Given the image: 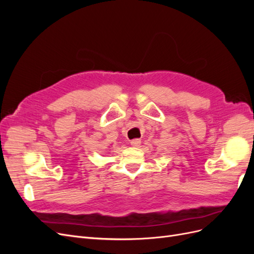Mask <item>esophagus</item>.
<instances>
[{"label": "esophagus", "instance_id": "34e87169", "mask_svg": "<svg viewBox=\"0 0 254 254\" xmlns=\"http://www.w3.org/2000/svg\"><path fill=\"white\" fill-rule=\"evenodd\" d=\"M130 144H131V146H134V147H137V146H140L141 141L139 139H134V140L130 142Z\"/></svg>", "mask_w": 254, "mask_h": 254}]
</instances>
